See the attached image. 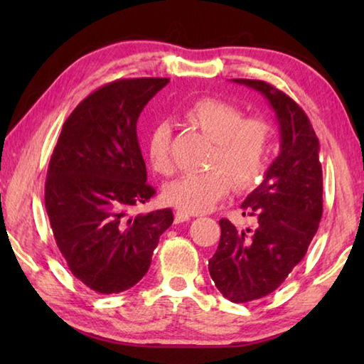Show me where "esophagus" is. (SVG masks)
<instances>
[{"mask_svg": "<svg viewBox=\"0 0 364 364\" xmlns=\"http://www.w3.org/2000/svg\"><path fill=\"white\" fill-rule=\"evenodd\" d=\"M191 220V215L186 212H181V210H176L175 212V221L176 223H183V221H189Z\"/></svg>", "mask_w": 364, "mask_h": 364, "instance_id": "34e87169", "label": "esophagus"}]
</instances>
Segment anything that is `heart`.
<instances>
[{
    "label": "heart",
    "mask_w": 364,
    "mask_h": 364,
    "mask_svg": "<svg viewBox=\"0 0 364 364\" xmlns=\"http://www.w3.org/2000/svg\"><path fill=\"white\" fill-rule=\"evenodd\" d=\"M184 119L212 141L205 167L199 173H186L164 188V200L186 213L213 208L234 189H249L260 181L267 168L271 147V127L260 117H245L244 110L213 97H202L184 110ZM171 130L159 123L147 136V159L159 175H170Z\"/></svg>",
    "instance_id": "b5f03b06"
}]
</instances>
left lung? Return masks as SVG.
I'll return each instance as SVG.
<instances>
[{
	"instance_id": "obj_1",
	"label": "left lung",
	"mask_w": 364,
	"mask_h": 364,
	"mask_svg": "<svg viewBox=\"0 0 364 364\" xmlns=\"http://www.w3.org/2000/svg\"><path fill=\"white\" fill-rule=\"evenodd\" d=\"M267 97L279 125L281 151L260 186L242 202L254 226L221 218V237L208 271L223 297L245 304L276 291L305 257L323 215L319 141L297 102L262 80L232 78Z\"/></svg>"
}]
</instances>
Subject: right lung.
<instances>
[{
  "label": "right lung",
  "instance_id": "1",
  "mask_svg": "<svg viewBox=\"0 0 364 364\" xmlns=\"http://www.w3.org/2000/svg\"><path fill=\"white\" fill-rule=\"evenodd\" d=\"M168 78H125L97 88L64 122L49 160L45 205L72 274L100 294L143 279L170 208L133 215L156 194L147 183L136 123Z\"/></svg>",
  "mask_w": 364,
  "mask_h": 364
}]
</instances>
